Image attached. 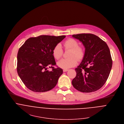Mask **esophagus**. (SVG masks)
I'll list each match as a JSON object with an SVG mask.
<instances>
[{
    "label": "esophagus",
    "mask_w": 124,
    "mask_h": 124,
    "mask_svg": "<svg viewBox=\"0 0 124 124\" xmlns=\"http://www.w3.org/2000/svg\"><path fill=\"white\" fill-rule=\"evenodd\" d=\"M68 70V69H64V70H63V72H66V71H67Z\"/></svg>",
    "instance_id": "1"
}]
</instances>
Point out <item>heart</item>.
Masks as SVG:
<instances>
[{
    "label": "heart",
    "instance_id": "b5f03b06",
    "mask_svg": "<svg viewBox=\"0 0 124 124\" xmlns=\"http://www.w3.org/2000/svg\"><path fill=\"white\" fill-rule=\"evenodd\" d=\"M79 43L76 40L73 38L67 39L64 43L65 50H70L68 58H64L57 62L59 67L68 69L75 67L77 64V60L81 61L84 58L85 51L84 49L78 46ZM63 51L60 44H56L52 50L53 57L56 60L59 59L62 56Z\"/></svg>",
    "mask_w": 124,
    "mask_h": 124
}]
</instances>
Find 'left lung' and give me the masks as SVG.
<instances>
[{"instance_id":"obj_1","label":"left lung","mask_w":124,"mask_h":124,"mask_svg":"<svg viewBox=\"0 0 124 124\" xmlns=\"http://www.w3.org/2000/svg\"><path fill=\"white\" fill-rule=\"evenodd\" d=\"M85 48L84 58L75 69L76 75L72 84L77 90L92 93L100 89L109 75L112 60L107 43L98 36L92 33L73 34Z\"/></svg>"}]
</instances>
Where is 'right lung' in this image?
<instances>
[{"label": "right lung", "instance_id": "1", "mask_svg": "<svg viewBox=\"0 0 124 124\" xmlns=\"http://www.w3.org/2000/svg\"><path fill=\"white\" fill-rule=\"evenodd\" d=\"M65 35H42L28 39L17 53V71L26 87L34 92L42 93L53 89L63 73L57 67L52 54L54 47ZM49 67L52 70L49 71Z\"/></svg>", "mask_w": 124, "mask_h": 124}]
</instances>
